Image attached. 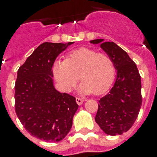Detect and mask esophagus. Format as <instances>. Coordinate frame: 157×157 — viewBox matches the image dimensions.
<instances>
[{
	"label": "esophagus",
	"mask_w": 157,
	"mask_h": 157,
	"mask_svg": "<svg viewBox=\"0 0 157 157\" xmlns=\"http://www.w3.org/2000/svg\"><path fill=\"white\" fill-rule=\"evenodd\" d=\"M76 103H77V105H81L83 104V102H84V101H83L82 99L78 98V97H76Z\"/></svg>",
	"instance_id": "1"
}]
</instances>
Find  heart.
<instances>
[{
  "label": "heart",
  "mask_w": 157,
  "mask_h": 157,
  "mask_svg": "<svg viewBox=\"0 0 157 157\" xmlns=\"http://www.w3.org/2000/svg\"><path fill=\"white\" fill-rule=\"evenodd\" d=\"M52 73L65 93H69L80 79L81 94L101 95L113 85L116 68L108 54L98 53L93 48H80L68 52L64 60H56Z\"/></svg>",
  "instance_id": "obj_1"
}]
</instances>
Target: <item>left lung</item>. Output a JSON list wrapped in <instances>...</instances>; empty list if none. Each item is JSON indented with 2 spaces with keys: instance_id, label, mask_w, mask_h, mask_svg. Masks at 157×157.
I'll use <instances>...</instances> for the list:
<instances>
[{
  "instance_id": "1",
  "label": "left lung",
  "mask_w": 157,
  "mask_h": 157,
  "mask_svg": "<svg viewBox=\"0 0 157 157\" xmlns=\"http://www.w3.org/2000/svg\"><path fill=\"white\" fill-rule=\"evenodd\" d=\"M113 59L117 78L111 90L100 99L95 121L108 135H121L132 126L141 107V80L137 67L127 52L114 42L90 40Z\"/></svg>"
}]
</instances>
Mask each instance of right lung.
<instances>
[{
    "label": "right lung",
    "mask_w": 157,
    "mask_h": 157,
    "mask_svg": "<svg viewBox=\"0 0 157 157\" xmlns=\"http://www.w3.org/2000/svg\"><path fill=\"white\" fill-rule=\"evenodd\" d=\"M74 42L40 44L20 67L15 85V110L33 136L58 142L69 132L78 105L76 98L55 89L52 65Z\"/></svg>",
    "instance_id": "1"
}]
</instances>
